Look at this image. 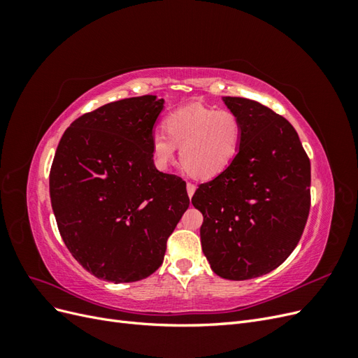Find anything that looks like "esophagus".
I'll list each match as a JSON object with an SVG mask.
<instances>
[{
  "mask_svg": "<svg viewBox=\"0 0 358 358\" xmlns=\"http://www.w3.org/2000/svg\"><path fill=\"white\" fill-rule=\"evenodd\" d=\"M187 192H188V196L189 197H192L194 196V192H196V185H194V183H187Z\"/></svg>",
  "mask_w": 358,
  "mask_h": 358,
  "instance_id": "34e87169",
  "label": "esophagus"
}]
</instances>
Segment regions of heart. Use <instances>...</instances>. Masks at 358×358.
Returning a JSON list of instances; mask_svg holds the SVG:
<instances>
[{
  "instance_id": "b5f03b06",
  "label": "heart",
  "mask_w": 358,
  "mask_h": 358,
  "mask_svg": "<svg viewBox=\"0 0 358 358\" xmlns=\"http://www.w3.org/2000/svg\"><path fill=\"white\" fill-rule=\"evenodd\" d=\"M166 131L152 134V155L157 167L167 169L180 145V159L192 176L210 179L231 164L239 152L242 124L231 110L187 106L166 119Z\"/></svg>"
}]
</instances>
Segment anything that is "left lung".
Listing matches in <instances>:
<instances>
[{
    "instance_id": "left-lung-1",
    "label": "left lung",
    "mask_w": 358,
    "mask_h": 358,
    "mask_svg": "<svg viewBox=\"0 0 358 358\" xmlns=\"http://www.w3.org/2000/svg\"><path fill=\"white\" fill-rule=\"evenodd\" d=\"M239 117L231 164L192 196L213 272L245 280L272 272L297 246L310 208V162L285 117L254 100L222 96Z\"/></svg>"
}]
</instances>
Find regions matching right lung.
<instances>
[{"label":"right lung","mask_w":358,"mask_h":358,"mask_svg":"<svg viewBox=\"0 0 358 358\" xmlns=\"http://www.w3.org/2000/svg\"><path fill=\"white\" fill-rule=\"evenodd\" d=\"M164 100L133 96L85 113L66 129L49 189L58 230L94 276L136 282L162 264L189 199L187 183L157 170L152 134Z\"/></svg>","instance_id":"add662e5"}]
</instances>
